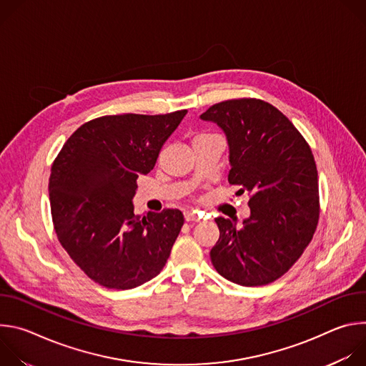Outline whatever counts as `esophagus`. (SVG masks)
<instances>
[{
	"mask_svg": "<svg viewBox=\"0 0 366 366\" xmlns=\"http://www.w3.org/2000/svg\"><path fill=\"white\" fill-rule=\"evenodd\" d=\"M184 217H185V222H199L201 220V216L199 214H197V213H185L184 214Z\"/></svg>",
	"mask_w": 366,
	"mask_h": 366,
	"instance_id": "esophagus-1",
	"label": "esophagus"
}]
</instances>
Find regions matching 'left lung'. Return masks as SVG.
<instances>
[{
    "label": "left lung",
    "mask_w": 366,
    "mask_h": 366,
    "mask_svg": "<svg viewBox=\"0 0 366 366\" xmlns=\"http://www.w3.org/2000/svg\"><path fill=\"white\" fill-rule=\"evenodd\" d=\"M199 119L224 132L229 182L250 194V216L242 227L216 219L220 237L212 262L222 277L243 287L274 282L297 262L317 229L315 156L295 126L262 99H227Z\"/></svg>",
    "instance_id": "1"
}]
</instances>
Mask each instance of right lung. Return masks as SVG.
Listing matches in <instances>:
<instances>
[{
    "label": "right lung",
    "mask_w": 366,
    "mask_h": 366,
    "mask_svg": "<svg viewBox=\"0 0 366 366\" xmlns=\"http://www.w3.org/2000/svg\"><path fill=\"white\" fill-rule=\"evenodd\" d=\"M187 110L104 116L82 124L51 165V220L62 247L94 282L136 288L158 275L184 224L179 210L133 213L139 175L149 174Z\"/></svg>",
    "instance_id": "right-lung-1"
}]
</instances>
